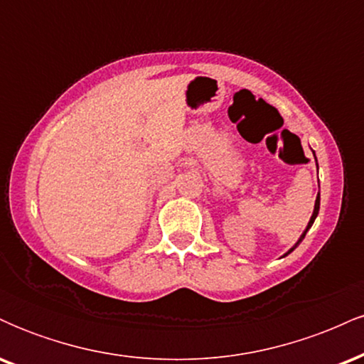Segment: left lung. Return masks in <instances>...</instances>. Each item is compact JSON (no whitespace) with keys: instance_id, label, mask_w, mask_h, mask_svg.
<instances>
[{"instance_id":"left-lung-1","label":"left lung","mask_w":364,"mask_h":364,"mask_svg":"<svg viewBox=\"0 0 364 364\" xmlns=\"http://www.w3.org/2000/svg\"><path fill=\"white\" fill-rule=\"evenodd\" d=\"M318 210H320V193H318V196H316V202H315V210H313V215H311L310 223H308V228H306V231H304V232H303V236H301V237H299V241H298V243H296V246H298V245H299V243H301V241L304 240V236H306L308 229H310V228H311V224H313V223H315L316 215H318ZM296 246H294V248H296ZM294 248H291V250H289V252H287L286 255H289V253H291V252H292V250H294Z\"/></svg>"}]
</instances>
